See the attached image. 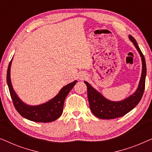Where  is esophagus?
Returning <instances> with one entry per match:
<instances>
[{"label": "esophagus", "mask_w": 152, "mask_h": 152, "mask_svg": "<svg viewBox=\"0 0 152 152\" xmlns=\"http://www.w3.org/2000/svg\"><path fill=\"white\" fill-rule=\"evenodd\" d=\"M86 77V76H82V77H80V80H84V79H85Z\"/></svg>", "instance_id": "esophagus-1"}]
</instances>
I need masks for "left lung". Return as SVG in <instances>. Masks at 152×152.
<instances>
[{
  "instance_id": "obj_1",
  "label": "left lung",
  "mask_w": 152,
  "mask_h": 152,
  "mask_svg": "<svg viewBox=\"0 0 152 152\" xmlns=\"http://www.w3.org/2000/svg\"><path fill=\"white\" fill-rule=\"evenodd\" d=\"M129 38L136 47L142 61V73L140 80L138 88L133 94L122 100L111 101L104 97L99 91L91 86L88 82L84 81L87 86V95L91 111L94 115L100 119H114L124 115L132 111L140 102L144 93L147 74L146 62L136 39L132 35H129Z\"/></svg>"
}]
</instances>
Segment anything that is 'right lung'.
I'll use <instances>...</instances> for the list:
<instances>
[{
  "label": "right lung",
  "instance_id": "right-lung-1",
  "mask_svg": "<svg viewBox=\"0 0 152 152\" xmlns=\"http://www.w3.org/2000/svg\"><path fill=\"white\" fill-rule=\"evenodd\" d=\"M12 59L10 62L7 68V83L10 95L16 111L23 118L33 122H50L59 118L63 113L64 104L66 97L75 85L76 82H77V81L75 80L74 82L66 85L60 90L56 96L50 99L47 102L35 106L28 105L19 98L12 86L11 77H10Z\"/></svg>",
  "mask_w": 152,
  "mask_h": 152
}]
</instances>
